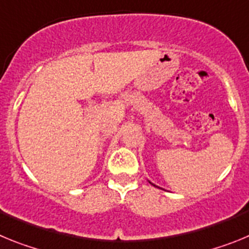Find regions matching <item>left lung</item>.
<instances>
[{
	"instance_id": "1",
	"label": "left lung",
	"mask_w": 249,
	"mask_h": 249,
	"mask_svg": "<svg viewBox=\"0 0 249 249\" xmlns=\"http://www.w3.org/2000/svg\"><path fill=\"white\" fill-rule=\"evenodd\" d=\"M149 182V181H148ZM149 183H151V184H153V183H152V182H149ZM153 186H155V187H157V186H156V184H153Z\"/></svg>"
}]
</instances>
